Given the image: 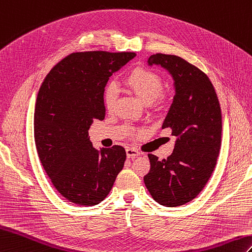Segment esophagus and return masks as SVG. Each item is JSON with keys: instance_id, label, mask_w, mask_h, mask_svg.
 Returning a JSON list of instances; mask_svg holds the SVG:
<instances>
[{"instance_id": "34e87169", "label": "esophagus", "mask_w": 252, "mask_h": 252, "mask_svg": "<svg viewBox=\"0 0 252 252\" xmlns=\"http://www.w3.org/2000/svg\"><path fill=\"white\" fill-rule=\"evenodd\" d=\"M126 157L131 158V159H134V158H136L140 155L139 151H137L136 149H134V148H126Z\"/></svg>"}]
</instances>
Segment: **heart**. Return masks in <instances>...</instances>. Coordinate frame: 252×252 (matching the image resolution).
<instances>
[{"label": "heart", "mask_w": 252, "mask_h": 252, "mask_svg": "<svg viewBox=\"0 0 252 252\" xmlns=\"http://www.w3.org/2000/svg\"><path fill=\"white\" fill-rule=\"evenodd\" d=\"M126 86L146 104L154 102L162 91V79L157 73L145 68H136L126 79ZM117 97V88L109 84L103 92V103L106 109H112Z\"/></svg>", "instance_id": "b5f03b06"}]
</instances>
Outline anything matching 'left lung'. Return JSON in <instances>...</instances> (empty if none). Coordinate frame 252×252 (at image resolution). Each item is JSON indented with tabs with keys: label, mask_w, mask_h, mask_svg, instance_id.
I'll return each instance as SVG.
<instances>
[{
	"label": "left lung",
	"mask_w": 252,
	"mask_h": 252,
	"mask_svg": "<svg viewBox=\"0 0 252 252\" xmlns=\"http://www.w3.org/2000/svg\"><path fill=\"white\" fill-rule=\"evenodd\" d=\"M154 64L174 79L175 95L162 128H171L177 139L167 159L148 154L150 171L144 183L156 202L177 207L196 197L214 172L221 147V108L212 81L200 68L164 54L150 56L148 65Z\"/></svg>",
	"instance_id": "1"
}]
</instances>
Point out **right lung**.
<instances>
[{
  "mask_svg": "<svg viewBox=\"0 0 252 252\" xmlns=\"http://www.w3.org/2000/svg\"><path fill=\"white\" fill-rule=\"evenodd\" d=\"M135 52H74L51 68L39 88L34 139L40 163L57 191L80 206L101 203L124 168L122 146L96 150L93 120L105 118L103 92L113 73Z\"/></svg>",
  "mask_w": 252,
  "mask_h": 252,
  "instance_id": "1",
  "label": "right lung"
}]
</instances>
